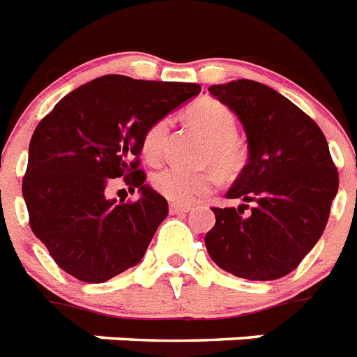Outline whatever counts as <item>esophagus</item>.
I'll return each mask as SVG.
<instances>
[{
    "mask_svg": "<svg viewBox=\"0 0 357 357\" xmlns=\"http://www.w3.org/2000/svg\"><path fill=\"white\" fill-rule=\"evenodd\" d=\"M171 213H188L192 210V206H188V204H176V202H171L169 204Z\"/></svg>",
    "mask_w": 357,
    "mask_h": 357,
    "instance_id": "obj_1",
    "label": "esophagus"
}]
</instances>
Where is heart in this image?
<instances>
[{
	"label": "heart",
	"instance_id": "1",
	"mask_svg": "<svg viewBox=\"0 0 357 357\" xmlns=\"http://www.w3.org/2000/svg\"><path fill=\"white\" fill-rule=\"evenodd\" d=\"M188 116L206 136V158L223 175H230L238 169L243 158L241 145L236 139V118L232 110L215 99L204 98L188 107ZM169 130V119L160 118L147 127L142 139V151L147 160H156L162 153L165 134ZM215 184L212 171H192L169 165L153 175V186L158 193L176 204H190L210 192Z\"/></svg>",
	"mask_w": 357,
	"mask_h": 357
}]
</instances>
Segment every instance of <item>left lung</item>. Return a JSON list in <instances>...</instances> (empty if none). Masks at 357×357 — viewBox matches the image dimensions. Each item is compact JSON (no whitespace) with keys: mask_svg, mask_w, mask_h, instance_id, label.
<instances>
[{"mask_svg":"<svg viewBox=\"0 0 357 357\" xmlns=\"http://www.w3.org/2000/svg\"><path fill=\"white\" fill-rule=\"evenodd\" d=\"M208 92L238 116L249 144L247 165L227 192L243 204L212 208L208 255L239 278H282L323 236L337 195L326 138L310 116L261 82L239 79Z\"/></svg>","mask_w":357,"mask_h":357,"instance_id":"8db88e82","label":"left lung"}]
</instances>
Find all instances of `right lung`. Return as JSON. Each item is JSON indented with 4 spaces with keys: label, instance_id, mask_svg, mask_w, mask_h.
I'll use <instances>...</instances> for the list:
<instances>
[{
    "label": "right lung",
    "instance_id": "add662e5",
    "mask_svg": "<svg viewBox=\"0 0 357 357\" xmlns=\"http://www.w3.org/2000/svg\"><path fill=\"white\" fill-rule=\"evenodd\" d=\"M199 92L195 82L105 75L62 98L34 129L22 193L31 230L68 275L101 284L144 258L169 210L138 169L142 139ZM119 176L139 188L138 202L106 199Z\"/></svg>",
    "mask_w": 357,
    "mask_h": 357
}]
</instances>
